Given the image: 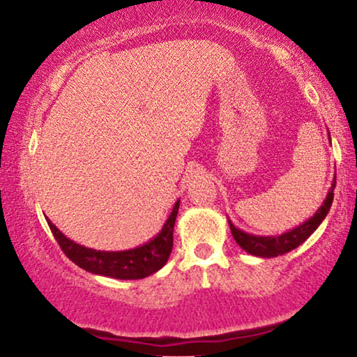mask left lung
<instances>
[{
  "instance_id": "1",
  "label": "left lung",
  "mask_w": 357,
  "mask_h": 357,
  "mask_svg": "<svg viewBox=\"0 0 357 357\" xmlns=\"http://www.w3.org/2000/svg\"><path fill=\"white\" fill-rule=\"evenodd\" d=\"M330 138V133H328ZM331 143V138H330ZM336 187V174L333 180H331V187L328 188V193H326V198L321 203V206L317 209L314 216H310L305 222L299 224V226L289 229L287 232H282L280 236H255V234H248L242 229L236 227L232 224L231 219H227L229 227H231V232L234 236V241L237 242V245L243 248L250 255L260 257V258H273L284 255V253L294 250L304 243L307 238H309L317 227L324 222V219L328 214L331 203H333V190Z\"/></svg>"
}]
</instances>
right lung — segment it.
I'll return each instance as SVG.
<instances>
[{
    "label": "right lung",
    "mask_w": 357,
    "mask_h": 357,
    "mask_svg": "<svg viewBox=\"0 0 357 357\" xmlns=\"http://www.w3.org/2000/svg\"><path fill=\"white\" fill-rule=\"evenodd\" d=\"M178 206L180 199L175 202L167 221L153 238L139 247L119 252L96 250V248L79 245L68 238L50 219H45L65 255L82 270L92 275L115 278V280H143L159 271L169 260L174 245V226Z\"/></svg>",
    "instance_id": "right-lung-1"
}]
</instances>
